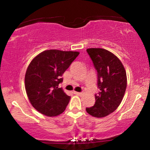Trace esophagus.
<instances>
[{"mask_svg":"<svg viewBox=\"0 0 150 150\" xmlns=\"http://www.w3.org/2000/svg\"><path fill=\"white\" fill-rule=\"evenodd\" d=\"M74 93L76 94V95H78V96H81L82 94H83L82 93H81V92H77V91H74Z\"/></svg>","mask_w":150,"mask_h":150,"instance_id":"34e87169","label":"esophagus"}]
</instances>
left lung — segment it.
I'll return each mask as SVG.
<instances>
[{"label":"left lung","instance_id":"1","mask_svg":"<svg viewBox=\"0 0 150 150\" xmlns=\"http://www.w3.org/2000/svg\"><path fill=\"white\" fill-rule=\"evenodd\" d=\"M87 52L98 72V88L93 106L87 113L101 118L115 110L122 102L127 87L126 69L113 53L103 48H88Z\"/></svg>","mask_w":150,"mask_h":150}]
</instances>
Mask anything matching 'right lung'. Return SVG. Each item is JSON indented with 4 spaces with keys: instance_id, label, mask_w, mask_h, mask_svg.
<instances>
[{
    "instance_id": "right-lung-1",
    "label": "right lung",
    "mask_w": 150,
    "mask_h": 150,
    "mask_svg": "<svg viewBox=\"0 0 150 150\" xmlns=\"http://www.w3.org/2000/svg\"><path fill=\"white\" fill-rule=\"evenodd\" d=\"M80 54L76 51L47 50L37 55L28 65L24 83L31 105L44 115L57 116L68 104L70 96L59 88L63 74Z\"/></svg>"
}]
</instances>
